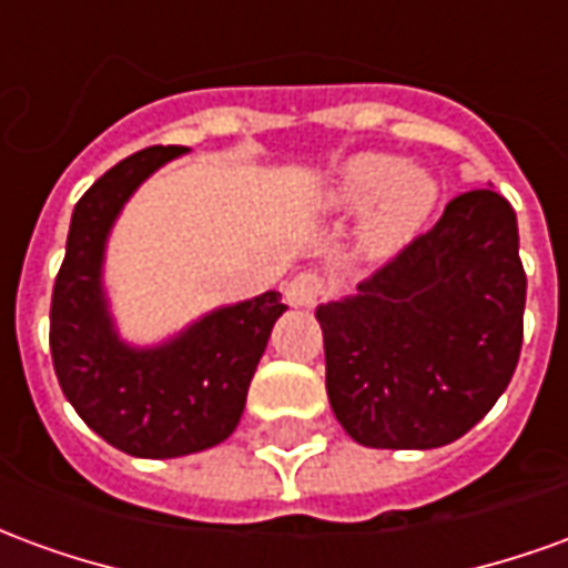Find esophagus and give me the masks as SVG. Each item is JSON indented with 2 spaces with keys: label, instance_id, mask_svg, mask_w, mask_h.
Segmentation results:
<instances>
[{
  "label": "esophagus",
  "instance_id": "esophagus-1",
  "mask_svg": "<svg viewBox=\"0 0 568 568\" xmlns=\"http://www.w3.org/2000/svg\"><path fill=\"white\" fill-rule=\"evenodd\" d=\"M325 292V283L316 273H297L292 283L285 285V304L292 307H313Z\"/></svg>",
  "mask_w": 568,
  "mask_h": 568
}]
</instances>
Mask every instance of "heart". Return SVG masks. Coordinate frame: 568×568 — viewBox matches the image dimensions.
I'll use <instances>...</instances> for the list:
<instances>
[{
  "instance_id": "b5f03b06",
  "label": "heart",
  "mask_w": 568,
  "mask_h": 568,
  "mask_svg": "<svg viewBox=\"0 0 568 568\" xmlns=\"http://www.w3.org/2000/svg\"><path fill=\"white\" fill-rule=\"evenodd\" d=\"M438 203V182L423 166L389 154L358 151L332 170L316 191L322 212L358 210L356 240L368 258H389L414 240Z\"/></svg>"
}]
</instances>
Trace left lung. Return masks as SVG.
<instances>
[{"mask_svg":"<svg viewBox=\"0 0 568 568\" xmlns=\"http://www.w3.org/2000/svg\"><path fill=\"white\" fill-rule=\"evenodd\" d=\"M524 304L511 203L493 187L465 191L356 295L316 307L337 423L383 450L463 438L511 383Z\"/></svg>","mask_w":568,"mask_h":568,"instance_id":"left-lung-1","label":"left lung"}]
</instances>
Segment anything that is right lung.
<instances>
[{"instance_id": "add662e5", "label": "right lung", "mask_w": 568, "mask_h": 568, "mask_svg": "<svg viewBox=\"0 0 568 568\" xmlns=\"http://www.w3.org/2000/svg\"><path fill=\"white\" fill-rule=\"evenodd\" d=\"M185 151H136L84 191L51 297L60 389L100 438L142 459L210 450L234 435L273 322L285 313L280 292H264L210 310L158 344L121 337L105 292L109 236L136 187Z\"/></svg>"}]
</instances>
